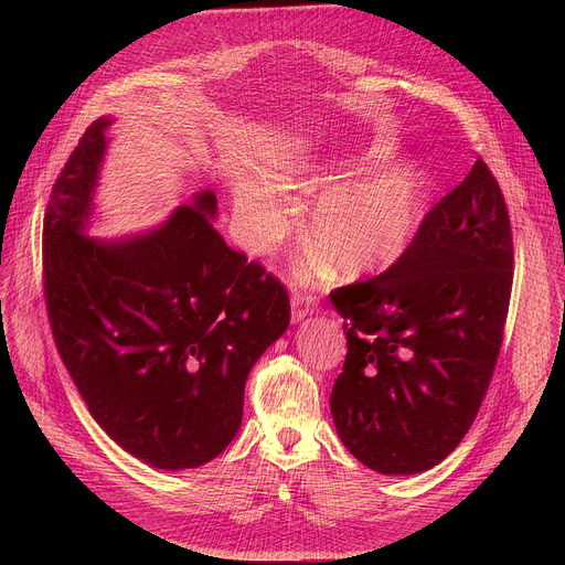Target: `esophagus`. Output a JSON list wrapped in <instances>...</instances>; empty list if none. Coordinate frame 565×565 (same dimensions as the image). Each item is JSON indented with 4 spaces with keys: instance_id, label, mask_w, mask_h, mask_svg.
<instances>
[{
    "instance_id": "obj_1",
    "label": "esophagus",
    "mask_w": 565,
    "mask_h": 565,
    "mask_svg": "<svg viewBox=\"0 0 565 565\" xmlns=\"http://www.w3.org/2000/svg\"><path fill=\"white\" fill-rule=\"evenodd\" d=\"M290 306H292V317L299 321V319H303L306 315L315 312L317 299H315L310 292H292Z\"/></svg>"
}]
</instances>
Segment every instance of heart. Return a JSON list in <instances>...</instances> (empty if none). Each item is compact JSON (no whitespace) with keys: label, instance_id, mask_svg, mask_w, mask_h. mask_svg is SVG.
Segmentation results:
<instances>
[{"label":"heart","instance_id":"heart-1","mask_svg":"<svg viewBox=\"0 0 565 565\" xmlns=\"http://www.w3.org/2000/svg\"><path fill=\"white\" fill-rule=\"evenodd\" d=\"M351 163L327 160L310 170V183L329 181ZM431 179L416 163L380 166L321 188L306 212L315 250L344 277H362L395 264L407 253L425 214ZM238 241L266 255L290 232L292 205L273 188H246L236 203Z\"/></svg>","mask_w":565,"mask_h":565}]
</instances>
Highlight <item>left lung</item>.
Returning a JSON list of instances; mask_svg holds the SVG:
<instances>
[{
    "label": "left lung",
    "mask_w": 565,
    "mask_h": 565,
    "mask_svg": "<svg viewBox=\"0 0 565 565\" xmlns=\"http://www.w3.org/2000/svg\"><path fill=\"white\" fill-rule=\"evenodd\" d=\"M512 266L505 199L478 158L388 270L331 292L349 344L331 414L362 465L409 476L458 447L497 366Z\"/></svg>",
    "instance_id": "left-lung-1"
}]
</instances>
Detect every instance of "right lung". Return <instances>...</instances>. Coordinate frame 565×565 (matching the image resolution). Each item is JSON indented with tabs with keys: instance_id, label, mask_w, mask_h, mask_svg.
<instances>
[{
	"instance_id": "right-lung-1",
	"label": "right lung",
	"mask_w": 565,
	"mask_h": 565,
	"mask_svg": "<svg viewBox=\"0 0 565 565\" xmlns=\"http://www.w3.org/2000/svg\"><path fill=\"white\" fill-rule=\"evenodd\" d=\"M114 118L68 156L44 216V297L60 358L94 420L158 469L216 458L244 418L246 380L290 324L286 286L214 230L216 194L149 232L85 234Z\"/></svg>"
}]
</instances>
